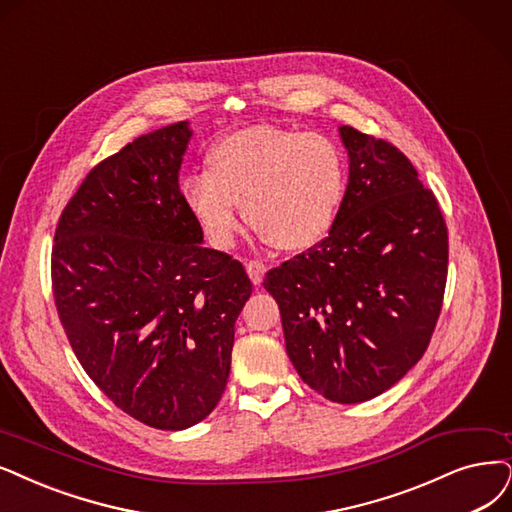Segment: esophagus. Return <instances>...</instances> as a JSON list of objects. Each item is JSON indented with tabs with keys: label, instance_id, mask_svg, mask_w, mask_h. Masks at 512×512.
I'll use <instances>...</instances> for the list:
<instances>
[{
	"label": "esophagus",
	"instance_id": "esophagus-1",
	"mask_svg": "<svg viewBox=\"0 0 512 512\" xmlns=\"http://www.w3.org/2000/svg\"><path fill=\"white\" fill-rule=\"evenodd\" d=\"M266 263L259 261V259H251L246 261V274H249V278L253 280V285H261L263 280V274H266Z\"/></svg>",
	"mask_w": 512,
	"mask_h": 512
}]
</instances>
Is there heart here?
<instances>
[{
	"label": "heart",
	"mask_w": 512,
	"mask_h": 512,
	"mask_svg": "<svg viewBox=\"0 0 512 512\" xmlns=\"http://www.w3.org/2000/svg\"><path fill=\"white\" fill-rule=\"evenodd\" d=\"M346 160L320 132L276 126L242 128L221 139L206 173L183 181V200L217 249H230L242 202L253 230L285 251H306L323 240L342 204Z\"/></svg>",
	"instance_id": "obj_1"
}]
</instances>
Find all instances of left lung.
I'll list each match as a JSON object with an SVG mask.
<instances>
[{
    "label": "left lung",
    "mask_w": 512,
    "mask_h": 512,
    "mask_svg": "<svg viewBox=\"0 0 512 512\" xmlns=\"http://www.w3.org/2000/svg\"><path fill=\"white\" fill-rule=\"evenodd\" d=\"M348 187L329 236L272 268L287 354L333 403H363L424 356L443 308L449 240L432 189L399 147L342 126Z\"/></svg>",
    "instance_id": "1"
}]
</instances>
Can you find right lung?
I'll use <instances>...</instances> for the list:
<instances>
[{"mask_svg":"<svg viewBox=\"0 0 512 512\" xmlns=\"http://www.w3.org/2000/svg\"><path fill=\"white\" fill-rule=\"evenodd\" d=\"M189 137L177 122L99 162L52 246L54 304L80 365L113 405L160 430L217 407L253 291L238 259L202 246L179 187Z\"/></svg>","mask_w":512,"mask_h":512,"instance_id":"obj_1","label":"right lung"}]
</instances>
